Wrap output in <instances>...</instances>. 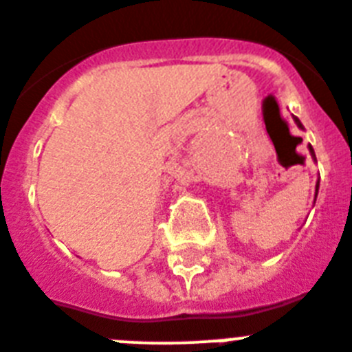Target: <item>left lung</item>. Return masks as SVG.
<instances>
[{
	"instance_id": "8db88e82",
	"label": "left lung",
	"mask_w": 352,
	"mask_h": 352,
	"mask_svg": "<svg viewBox=\"0 0 352 352\" xmlns=\"http://www.w3.org/2000/svg\"><path fill=\"white\" fill-rule=\"evenodd\" d=\"M294 121H296V124L299 126V128H302V124H301V121H299V119H297V117H294ZM310 153H311V156H314L315 158V153H314V147L310 146ZM317 190H319V183H317Z\"/></svg>"
}]
</instances>
